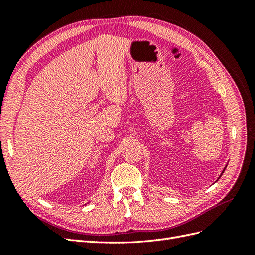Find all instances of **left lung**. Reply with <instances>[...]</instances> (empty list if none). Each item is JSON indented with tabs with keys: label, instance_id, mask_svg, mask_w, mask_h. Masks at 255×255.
<instances>
[{
	"label": "left lung",
	"instance_id": "8db88e82",
	"mask_svg": "<svg viewBox=\"0 0 255 255\" xmlns=\"http://www.w3.org/2000/svg\"><path fill=\"white\" fill-rule=\"evenodd\" d=\"M226 168H227V166H226V167H225V169H223V170H222V172H221V174H220V175H219V177H218V180H219V179H220V176H221V175H222V173H223V172H225V170H226Z\"/></svg>",
	"mask_w": 255,
	"mask_h": 255
}]
</instances>
